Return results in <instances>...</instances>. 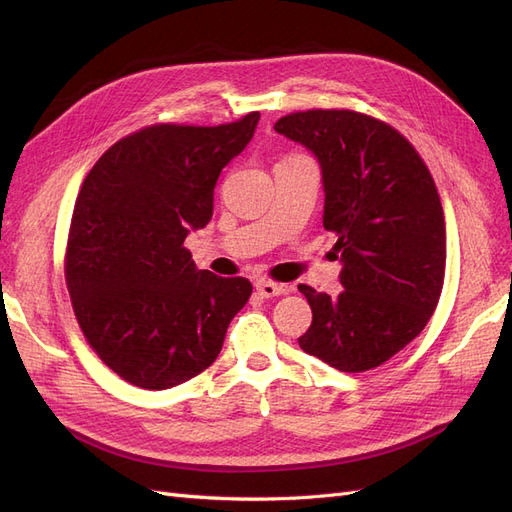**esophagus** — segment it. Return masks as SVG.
Wrapping results in <instances>:
<instances>
[{"label":"esophagus","mask_w":512,"mask_h":512,"mask_svg":"<svg viewBox=\"0 0 512 512\" xmlns=\"http://www.w3.org/2000/svg\"><path fill=\"white\" fill-rule=\"evenodd\" d=\"M256 290H258L260 297L273 299V297H282V294H288V292H290V286L277 284V282H271V280H260V282L256 284Z\"/></svg>","instance_id":"34e87169"}]
</instances>
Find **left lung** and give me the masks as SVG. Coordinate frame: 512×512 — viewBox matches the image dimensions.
Wrapping results in <instances>:
<instances>
[{
  "label": "left lung",
  "mask_w": 512,
  "mask_h": 512,
  "mask_svg": "<svg viewBox=\"0 0 512 512\" xmlns=\"http://www.w3.org/2000/svg\"><path fill=\"white\" fill-rule=\"evenodd\" d=\"M275 132L318 158L322 224L344 262L337 297L299 284L312 307L299 346L348 374L374 369L425 329L440 301L446 226L436 183L404 134L348 108L290 113Z\"/></svg>",
  "instance_id": "1"
}]
</instances>
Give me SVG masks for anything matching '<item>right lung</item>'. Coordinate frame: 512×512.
Wrapping results in <instances>:
<instances>
[{"instance_id": "add662e5", "label": "right lung", "mask_w": 512, "mask_h": 512, "mask_svg": "<svg viewBox=\"0 0 512 512\" xmlns=\"http://www.w3.org/2000/svg\"><path fill=\"white\" fill-rule=\"evenodd\" d=\"M258 119L147 126L81 185L64 262L72 309L102 363L134 386L170 389L205 371L250 299L245 277L198 271L183 241L211 220L215 183Z\"/></svg>"}]
</instances>
